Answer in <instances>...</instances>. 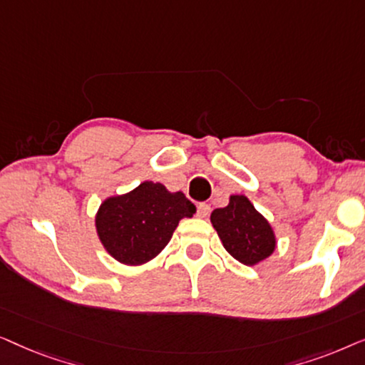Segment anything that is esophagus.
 I'll return each instance as SVG.
<instances>
[{
    "instance_id": "esophagus-1",
    "label": "esophagus",
    "mask_w": 365,
    "mask_h": 365,
    "mask_svg": "<svg viewBox=\"0 0 365 365\" xmlns=\"http://www.w3.org/2000/svg\"><path fill=\"white\" fill-rule=\"evenodd\" d=\"M209 212H211V206H209V204H199L197 217H207Z\"/></svg>"
}]
</instances>
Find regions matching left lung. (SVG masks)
Instances as JSON below:
<instances>
[{
    "label": "left lung",
    "mask_w": 365,
    "mask_h": 365,
    "mask_svg": "<svg viewBox=\"0 0 365 365\" xmlns=\"http://www.w3.org/2000/svg\"><path fill=\"white\" fill-rule=\"evenodd\" d=\"M211 222L224 249L246 266H256L276 249L271 224L242 194L229 197L226 207L214 209Z\"/></svg>",
    "instance_id": "1"
}]
</instances>
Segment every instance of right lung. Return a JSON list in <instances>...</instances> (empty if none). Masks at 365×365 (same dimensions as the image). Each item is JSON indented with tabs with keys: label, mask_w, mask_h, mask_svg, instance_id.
Instances as JSON below:
<instances>
[{
	"label": "right lung",
	"mask_w": 365,
	"mask_h": 365,
	"mask_svg": "<svg viewBox=\"0 0 365 365\" xmlns=\"http://www.w3.org/2000/svg\"><path fill=\"white\" fill-rule=\"evenodd\" d=\"M196 206L161 182L144 181L136 189L103 201L96 214L99 241L108 254L126 266L151 261L171 241L182 217H192Z\"/></svg>",
	"instance_id": "1"
}]
</instances>
